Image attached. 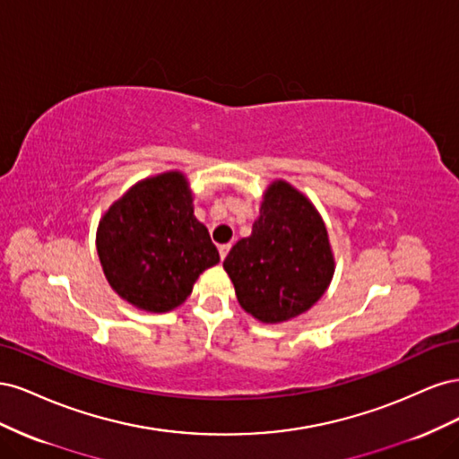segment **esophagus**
Here are the masks:
<instances>
[{
	"label": "esophagus",
	"instance_id": "obj_1",
	"mask_svg": "<svg viewBox=\"0 0 459 459\" xmlns=\"http://www.w3.org/2000/svg\"><path fill=\"white\" fill-rule=\"evenodd\" d=\"M230 248H231V245L228 243V245H220V248H218V251H220V258L221 260H224L226 256H228V253H230Z\"/></svg>",
	"mask_w": 459,
	"mask_h": 459
}]
</instances>
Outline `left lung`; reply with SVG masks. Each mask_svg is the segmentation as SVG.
I'll use <instances>...</instances> for the list:
<instances>
[{"instance_id": "left-lung-1", "label": "left lung", "mask_w": 459, "mask_h": 459, "mask_svg": "<svg viewBox=\"0 0 459 459\" xmlns=\"http://www.w3.org/2000/svg\"><path fill=\"white\" fill-rule=\"evenodd\" d=\"M224 270L245 312L262 324H281L322 299L335 258L310 199L275 179L264 193L253 233L231 247Z\"/></svg>"}]
</instances>
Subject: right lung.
Instances as JSON below:
<instances>
[{
  "instance_id": "right-lung-1",
  "label": "right lung",
  "mask_w": 459,
  "mask_h": 459,
  "mask_svg": "<svg viewBox=\"0 0 459 459\" xmlns=\"http://www.w3.org/2000/svg\"><path fill=\"white\" fill-rule=\"evenodd\" d=\"M95 245L118 297L155 314L179 307L197 277L220 262L208 230L193 214V193L182 172L132 186L100 220Z\"/></svg>"
}]
</instances>
